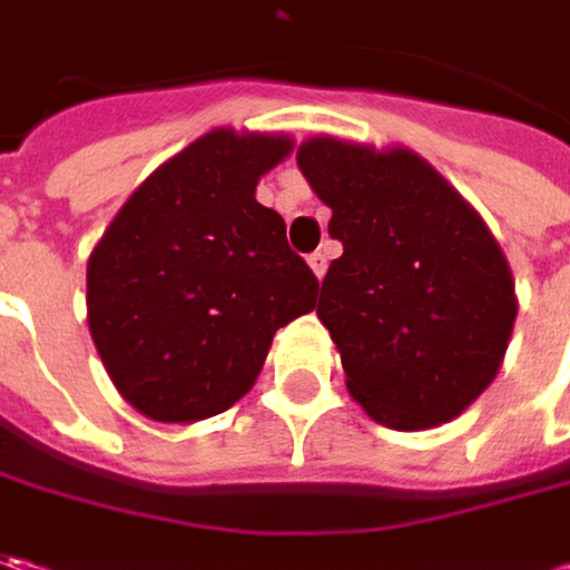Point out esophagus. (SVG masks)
Masks as SVG:
<instances>
[{
    "label": "esophagus",
    "mask_w": 570,
    "mask_h": 570,
    "mask_svg": "<svg viewBox=\"0 0 570 570\" xmlns=\"http://www.w3.org/2000/svg\"><path fill=\"white\" fill-rule=\"evenodd\" d=\"M307 263H311V269H314V275H317V278H323V275H326V266H330V259H326V253H311V256H307Z\"/></svg>",
    "instance_id": "esophagus-1"
}]
</instances>
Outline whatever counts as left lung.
Masks as SVG:
<instances>
[{
    "label": "left lung",
    "mask_w": 570,
    "mask_h": 570,
    "mask_svg": "<svg viewBox=\"0 0 570 570\" xmlns=\"http://www.w3.org/2000/svg\"><path fill=\"white\" fill-rule=\"evenodd\" d=\"M297 167L342 240L317 317L352 400L396 431L456 419L498 377L514 333V275L489 225L405 145L311 136Z\"/></svg>",
    "instance_id": "left-lung-1"
}]
</instances>
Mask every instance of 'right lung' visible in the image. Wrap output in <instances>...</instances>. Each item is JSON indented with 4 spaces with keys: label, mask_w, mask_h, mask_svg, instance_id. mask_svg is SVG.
Wrapping results in <instances>:
<instances>
[{
    "label": "right lung",
    "mask_w": 570,
    "mask_h": 570,
    "mask_svg": "<svg viewBox=\"0 0 570 570\" xmlns=\"http://www.w3.org/2000/svg\"><path fill=\"white\" fill-rule=\"evenodd\" d=\"M285 132L215 126L155 167L88 256V330L120 396L155 422L218 415L263 371L275 330L317 307V275L256 203Z\"/></svg>",
    "instance_id": "right-lung-1"
}]
</instances>
